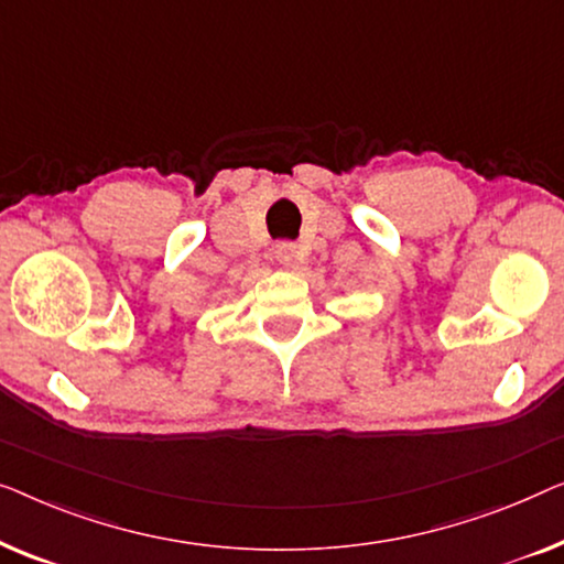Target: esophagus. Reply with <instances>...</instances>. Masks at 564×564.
Here are the masks:
<instances>
[{"instance_id": "obj_1", "label": "esophagus", "mask_w": 564, "mask_h": 564, "mask_svg": "<svg viewBox=\"0 0 564 564\" xmlns=\"http://www.w3.org/2000/svg\"><path fill=\"white\" fill-rule=\"evenodd\" d=\"M296 256H299V250H296V245H293V242H279L273 248V258L279 260L283 268H289V265L296 263Z\"/></svg>"}]
</instances>
